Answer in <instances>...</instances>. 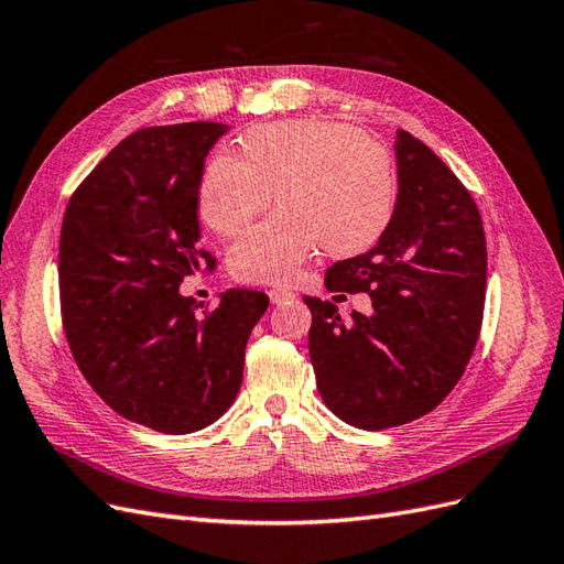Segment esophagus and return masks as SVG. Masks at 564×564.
I'll return each mask as SVG.
<instances>
[{
  "mask_svg": "<svg viewBox=\"0 0 564 564\" xmlns=\"http://www.w3.org/2000/svg\"><path fill=\"white\" fill-rule=\"evenodd\" d=\"M268 296H270L272 303H286V301H294L296 299V294L292 292V289H282V286H272L270 292H268Z\"/></svg>",
  "mask_w": 564,
  "mask_h": 564,
  "instance_id": "1",
  "label": "esophagus"
}]
</instances>
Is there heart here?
Wrapping results in <instances>:
<instances>
[{
  "instance_id": "heart-1",
  "label": "heart",
  "mask_w": 564,
  "mask_h": 564,
  "mask_svg": "<svg viewBox=\"0 0 564 564\" xmlns=\"http://www.w3.org/2000/svg\"><path fill=\"white\" fill-rule=\"evenodd\" d=\"M242 152L245 160L214 155L199 185V214L220 235L242 232L278 191L280 209L230 251L237 280L286 282L319 245L355 253L388 226L392 160L355 127L322 119L265 124L245 135Z\"/></svg>"
}]
</instances>
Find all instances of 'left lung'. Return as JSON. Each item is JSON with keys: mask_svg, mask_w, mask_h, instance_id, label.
<instances>
[{"mask_svg": "<svg viewBox=\"0 0 564 564\" xmlns=\"http://www.w3.org/2000/svg\"><path fill=\"white\" fill-rule=\"evenodd\" d=\"M398 202L379 245L334 263L329 292H365L371 313L303 296L317 390L355 429L414 421L464 377L482 327L487 245L477 204L435 152L398 131Z\"/></svg>", "mask_w": 564, "mask_h": 564, "instance_id": "1", "label": "left lung"}]
</instances>
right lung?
Segmentation results:
<instances>
[{
	"mask_svg": "<svg viewBox=\"0 0 564 564\" xmlns=\"http://www.w3.org/2000/svg\"><path fill=\"white\" fill-rule=\"evenodd\" d=\"M218 122L148 127L79 183L63 216L61 313L67 344L98 398L166 435L207 429L237 398L245 348L268 296L228 289L207 311L183 278L214 256L197 247L204 158Z\"/></svg>",
	"mask_w": 564,
	"mask_h": 564,
	"instance_id": "1",
	"label": "right lung"
}]
</instances>
